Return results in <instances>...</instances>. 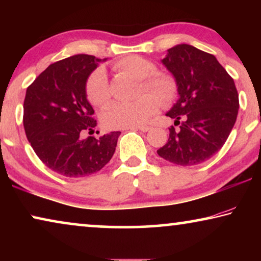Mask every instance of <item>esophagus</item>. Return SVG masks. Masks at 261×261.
Masks as SVG:
<instances>
[{"label":"esophagus","mask_w":261,"mask_h":261,"mask_svg":"<svg viewBox=\"0 0 261 261\" xmlns=\"http://www.w3.org/2000/svg\"><path fill=\"white\" fill-rule=\"evenodd\" d=\"M133 129H139V130L144 132V133H146V132L151 130V127H149V126H139V127L133 128Z\"/></svg>","instance_id":"34e87169"}]
</instances>
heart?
<instances>
[{"instance_id": "1", "label": "heart", "mask_w": 261, "mask_h": 261, "mask_svg": "<svg viewBox=\"0 0 261 261\" xmlns=\"http://www.w3.org/2000/svg\"><path fill=\"white\" fill-rule=\"evenodd\" d=\"M114 70L139 80L137 95L140 97L130 103L112 105L102 115V124L107 129L133 128L147 122L159 108V101L166 106L177 97L178 84L172 74L154 71L151 60L140 56H128L114 64ZM144 92H151L144 94ZM143 93L144 95H142ZM85 95L92 106L103 108L110 99L109 83L105 70L98 67L85 82Z\"/></svg>"}]
</instances>
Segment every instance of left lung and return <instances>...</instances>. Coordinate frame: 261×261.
Masks as SVG:
<instances>
[{
    "label": "left lung",
    "mask_w": 261,
    "mask_h": 261,
    "mask_svg": "<svg viewBox=\"0 0 261 261\" xmlns=\"http://www.w3.org/2000/svg\"><path fill=\"white\" fill-rule=\"evenodd\" d=\"M163 64L178 84L179 99L167 116L174 119L169 140L156 153L181 166L197 165L220 151L237 121L234 80L210 53L181 44L167 49Z\"/></svg>",
    "instance_id": "left-lung-1"
}]
</instances>
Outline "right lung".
I'll return each mask as SVG.
<instances>
[{
    "label": "right lung",
    "mask_w": 261,
    "mask_h": 261,
    "mask_svg": "<svg viewBox=\"0 0 261 261\" xmlns=\"http://www.w3.org/2000/svg\"><path fill=\"white\" fill-rule=\"evenodd\" d=\"M101 59L77 55L59 60L35 78L23 101V127L35 154L62 176L80 178L96 173L115 152L121 132L99 138L94 133V109L85 82Z\"/></svg>",
    "instance_id": "obj_1"
}]
</instances>
